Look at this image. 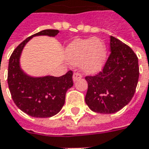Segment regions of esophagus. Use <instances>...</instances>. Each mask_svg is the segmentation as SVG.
I'll return each mask as SVG.
<instances>
[{"label": "esophagus", "instance_id": "esophagus-1", "mask_svg": "<svg viewBox=\"0 0 149 149\" xmlns=\"http://www.w3.org/2000/svg\"><path fill=\"white\" fill-rule=\"evenodd\" d=\"M81 74L79 73V72H74V74H73V81H77V80H79L81 78Z\"/></svg>", "mask_w": 149, "mask_h": 149}]
</instances>
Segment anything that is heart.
Returning <instances> with one entry per match:
<instances>
[{
    "label": "heart",
    "mask_w": 149,
    "mask_h": 149,
    "mask_svg": "<svg viewBox=\"0 0 149 149\" xmlns=\"http://www.w3.org/2000/svg\"><path fill=\"white\" fill-rule=\"evenodd\" d=\"M67 56L72 64L81 65L84 72L94 73L105 63L106 49L97 38H89L72 43L67 49Z\"/></svg>",
    "instance_id": "obj_1"
}]
</instances>
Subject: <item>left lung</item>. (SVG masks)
<instances>
[{
	"mask_svg": "<svg viewBox=\"0 0 149 149\" xmlns=\"http://www.w3.org/2000/svg\"><path fill=\"white\" fill-rule=\"evenodd\" d=\"M110 54L103 69L86 76L88 89L85 101L92 111L112 114L133 98L139 81L138 57L130 46L110 36Z\"/></svg>",
	"mask_w": 149,
	"mask_h": 149,
	"instance_id": "obj_1",
	"label": "left lung"
}]
</instances>
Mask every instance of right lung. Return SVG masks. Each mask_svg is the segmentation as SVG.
Returning a JSON list of instances; mask_svg holds the SVG:
<instances>
[{
	"mask_svg": "<svg viewBox=\"0 0 149 149\" xmlns=\"http://www.w3.org/2000/svg\"><path fill=\"white\" fill-rule=\"evenodd\" d=\"M58 29H44L34 33L19 44L10 57L7 81L11 97L19 109L37 118H49L61 110L66 92L73 86L72 71L61 77H30L19 68V56L24 46L37 35L55 36Z\"/></svg>",
	"mask_w": 149,
	"mask_h": 149,
	"instance_id": "obj_1",
	"label": "right lung"
}]
</instances>
